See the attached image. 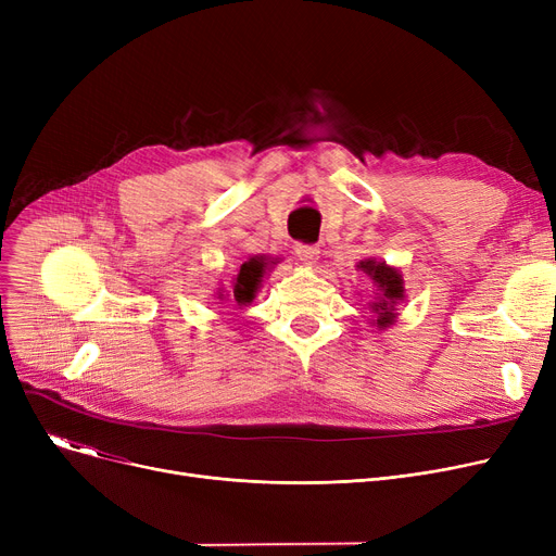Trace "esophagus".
<instances>
[{"label":"esophagus","instance_id":"1","mask_svg":"<svg viewBox=\"0 0 556 556\" xmlns=\"http://www.w3.org/2000/svg\"><path fill=\"white\" fill-rule=\"evenodd\" d=\"M295 254H298L302 261L313 263V261L317 258V254H319V248L313 245V243H295Z\"/></svg>","mask_w":556,"mask_h":556}]
</instances>
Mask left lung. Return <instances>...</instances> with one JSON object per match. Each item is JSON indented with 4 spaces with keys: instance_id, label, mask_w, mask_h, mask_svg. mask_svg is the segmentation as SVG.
Here are the masks:
<instances>
[{
    "instance_id": "8db88e82",
    "label": "left lung",
    "mask_w": 556,
    "mask_h": 556,
    "mask_svg": "<svg viewBox=\"0 0 556 556\" xmlns=\"http://www.w3.org/2000/svg\"><path fill=\"white\" fill-rule=\"evenodd\" d=\"M365 275H369L376 283L378 290H381V300L374 302L371 308L378 313L376 317V325L378 327H388L394 323V306L396 302L403 298V279L401 275L386 266V263H376V261H361L358 266Z\"/></svg>"
}]
</instances>
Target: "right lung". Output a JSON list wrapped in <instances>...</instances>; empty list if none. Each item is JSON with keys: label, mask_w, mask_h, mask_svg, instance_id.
Wrapping results in <instances>:
<instances>
[{"label": "right lung", "mask_w": 556, "mask_h": 556, "mask_svg": "<svg viewBox=\"0 0 556 556\" xmlns=\"http://www.w3.org/2000/svg\"><path fill=\"white\" fill-rule=\"evenodd\" d=\"M263 268H266V261L263 258H250L248 263H243L237 283H233V300L239 304H248L254 300L258 281L263 277Z\"/></svg>", "instance_id": "obj_1"}]
</instances>
